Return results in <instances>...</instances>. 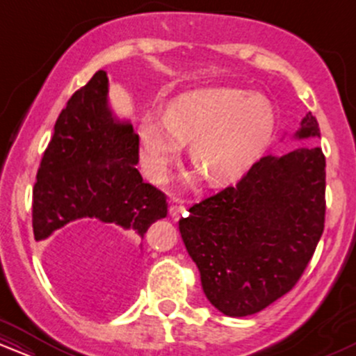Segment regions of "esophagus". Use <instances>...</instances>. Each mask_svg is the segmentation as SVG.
<instances>
[{
	"label": "esophagus",
	"instance_id": "obj_1",
	"mask_svg": "<svg viewBox=\"0 0 356 356\" xmlns=\"http://www.w3.org/2000/svg\"><path fill=\"white\" fill-rule=\"evenodd\" d=\"M169 212H170V216H172V219H179L181 216L186 214V206H184L179 199H172V201H170V206H169Z\"/></svg>",
	"mask_w": 356,
	"mask_h": 356
}]
</instances>
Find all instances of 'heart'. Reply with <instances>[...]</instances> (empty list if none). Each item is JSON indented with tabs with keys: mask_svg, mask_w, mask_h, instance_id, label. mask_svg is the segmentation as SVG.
Returning a JSON list of instances; mask_svg holds the SVG:
<instances>
[{
	"mask_svg": "<svg viewBox=\"0 0 356 356\" xmlns=\"http://www.w3.org/2000/svg\"><path fill=\"white\" fill-rule=\"evenodd\" d=\"M276 113L266 97L238 88H202L167 105L165 118L145 113L140 162L147 177L162 182L191 144V161L211 186L239 181L268 149Z\"/></svg>",
	"mask_w": 356,
	"mask_h": 356,
	"instance_id": "b5f03b06",
	"label": "heart"
}]
</instances>
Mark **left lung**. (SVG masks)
I'll list each match as a JSON object with an SVG mask.
<instances>
[{"label": "left lung", "mask_w": 356, "mask_h": 356, "mask_svg": "<svg viewBox=\"0 0 356 356\" xmlns=\"http://www.w3.org/2000/svg\"><path fill=\"white\" fill-rule=\"evenodd\" d=\"M296 137H320L312 113ZM325 167L320 147L266 155L179 220L204 293L220 313L254 314L295 288L325 229Z\"/></svg>", "instance_id": "1"}]
</instances>
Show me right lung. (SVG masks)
<instances>
[{"label":"right lung","mask_w":356,"mask_h":356,"mask_svg":"<svg viewBox=\"0 0 356 356\" xmlns=\"http://www.w3.org/2000/svg\"><path fill=\"white\" fill-rule=\"evenodd\" d=\"M107 73L76 90L56 118L33 187L36 241L75 222L112 224L130 238L167 216V195L137 170L138 136L107 104Z\"/></svg>","instance_id":"right-lung-1"}]
</instances>
